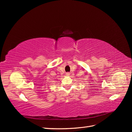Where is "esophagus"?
Returning <instances> with one entry per match:
<instances>
[{
    "label": "esophagus",
    "mask_w": 132,
    "mask_h": 132,
    "mask_svg": "<svg viewBox=\"0 0 132 132\" xmlns=\"http://www.w3.org/2000/svg\"><path fill=\"white\" fill-rule=\"evenodd\" d=\"M70 75V73H66V75L67 76H68V75Z\"/></svg>",
    "instance_id": "34e87169"
}]
</instances>
